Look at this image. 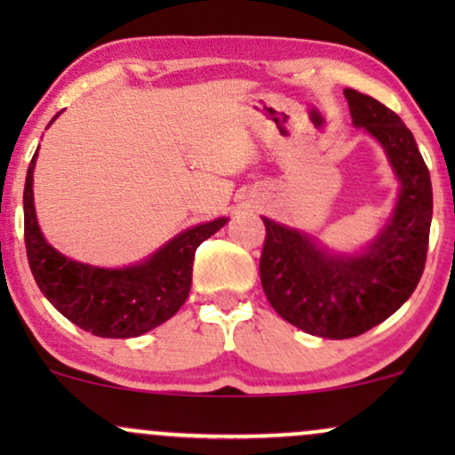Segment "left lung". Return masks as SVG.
Here are the masks:
<instances>
[{
    "label": "left lung",
    "mask_w": 455,
    "mask_h": 455,
    "mask_svg": "<svg viewBox=\"0 0 455 455\" xmlns=\"http://www.w3.org/2000/svg\"><path fill=\"white\" fill-rule=\"evenodd\" d=\"M353 126L374 137L400 181L387 222L359 252H333L316 237L263 218L260 284L271 307L306 333L355 338L394 315L426 267L432 184L415 137L391 108L344 90Z\"/></svg>",
    "instance_id": "obj_1"
}]
</instances>
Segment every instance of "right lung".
I'll use <instances>...</instances> for the list:
<instances>
[{
    "mask_svg": "<svg viewBox=\"0 0 455 455\" xmlns=\"http://www.w3.org/2000/svg\"><path fill=\"white\" fill-rule=\"evenodd\" d=\"M60 113L51 119V124ZM29 162L23 192L25 248L29 269L43 295L85 331L100 338H137L169 321L184 306L192 286L196 248L220 231L228 218L186 228L140 263L108 269L64 257L44 239L34 207V169Z\"/></svg>",
    "mask_w": 455,
    "mask_h": 455,
    "instance_id": "right-lung-1",
    "label": "right lung"
}]
</instances>
